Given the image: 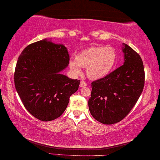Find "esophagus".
<instances>
[{
	"label": "esophagus",
	"mask_w": 160,
	"mask_h": 160,
	"mask_svg": "<svg viewBox=\"0 0 160 160\" xmlns=\"http://www.w3.org/2000/svg\"><path fill=\"white\" fill-rule=\"evenodd\" d=\"M87 84L85 82H84V81H82V82H80V87H87Z\"/></svg>",
	"instance_id": "esophagus-1"
}]
</instances>
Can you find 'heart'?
I'll return each instance as SVG.
<instances>
[{"label":"heart","mask_w":160,"mask_h":160,"mask_svg":"<svg viewBox=\"0 0 160 160\" xmlns=\"http://www.w3.org/2000/svg\"><path fill=\"white\" fill-rule=\"evenodd\" d=\"M117 54L111 47H91L76 54L75 60L69 61V68L75 76L82 73V68H87V76L100 79L108 75L114 66Z\"/></svg>","instance_id":"1"}]
</instances>
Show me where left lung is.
I'll return each mask as SVG.
<instances>
[{"label":"left lung","instance_id":"obj_1","mask_svg":"<svg viewBox=\"0 0 160 160\" xmlns=\"http://www.w3.org/2000/svg\"><path fill=\"white\" fill-rule=\"evenodd\" d=\"M124 64L108 75L92 83L89 109L100 123L113 124L124 119L136 103L144 87L142 59L123 43Z\"/></svg>","mask_w":160,"mask_h":160}]
</instances>
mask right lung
Masks as SVG:
<instances>
[{"mask_svg":"<svg viewBox=\"0 0 160 160\" xmlns=\"http://www.w3.org/2000/svg\"><path fill=\"white\" fill-rule=\"evenodd\" d=\"M67 48L47 39L25 47L17 60L15 88L29 113L41 121L60 117L71 96L78 90L80 80L61 73L69 64Z\"/></svg>","mask_w":160,"mask_h":160,"instance_id":"right-lung-1","label":"right lung"}]
</instances>
